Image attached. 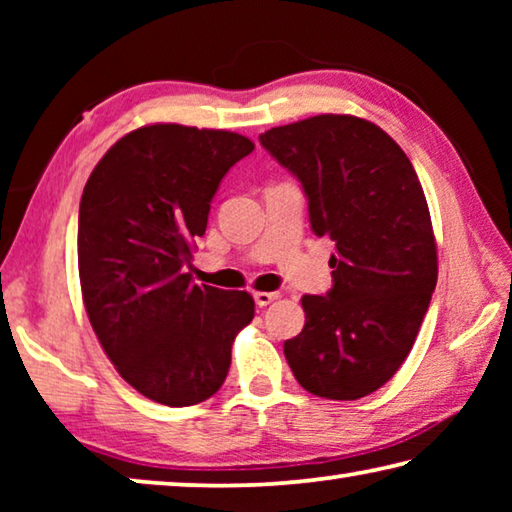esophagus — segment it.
Returning a JSON list of instances; mask_svg holds the SVG:
<instances>
[{
  "label": "esophagus",
  "instance_id": "esophagus-1",
  "mask_svg": "<svg viewBox=\"0 0 512 512\" xmlns=\"http://www.w3.org/2000/svg\"><path fill=\"white\" fill-rule=\"evenodd\" d=\"M253 298H255V302H257L259 307H266V305H271L273 300L280 298V293H275V291H255Z\"/></svg>",
  "mask_w": 512,
  "mask_h": 512
}]
</instances>
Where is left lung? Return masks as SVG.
I'll return each instance as SVG.
<instances>
[{
  "instance_id": "8db88e82",
  "label": "left lung",
  "mask_w": 512,
  "mask_h": 512,
  "mask_svg": "<svg viewBox=\"0 0 512 512\" xmlns=\"http://www.w3.org/2000/svg\"><path fill=\"white\" fill-rule=\"evenodd\" d=\"M259 142L300 180L311 230L336 248L332 289L302 298L305 327L284 357L311 395L359 400L400 370L436 289L418 173L391 135L352 115L277 126Z\"/></svg>"
}]
</instances>
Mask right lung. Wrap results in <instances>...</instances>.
Masks as SVG:
<instances>
[{"mask_svg":"<svg viewBox=\"0 0 512 512\" xmlns=\"http://www.w3.org/2000/svg\"><path fill=\"white\" fill-rule=\"evenodd\" d=\"M248 137L153 124L110 146L79 210V275L94 334L137 393L167 406L212 397L237 332L255 316L246 291L198 287L185 266L210 203Z\"/></svg>","mask_w":512,"mask_h":512,"instance_id":"obj_1","label":"right lung"}]
</instances>
